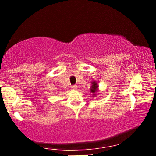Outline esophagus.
I'll return each mask as SVG.
<instances>
[{
	"label": "esophagus",
	"instance_id": "esophagus-1",
	"mask_svg": "<svg viewBox=\"0 0 156 156\" xmlns=\"http://www.w3.org/2000/svg\"><path fill=\"white\" fill-rule=\"evenodd\" d=\"M78 88V87H77L76 85H73V86H71V89H73V90H76Z\"/></svg>",
	"mask_w": 156,
	"mask_h": 156
}]
</instances>
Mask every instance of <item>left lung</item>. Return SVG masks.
<instances>
[{"instance_id":"1","label":"left lung","mask_w":156,"mask_h":156,"mask_svg":"<svg viewBox=\"0 0 156 156\" xmlns=\"http://www.w3.org/2000/svg\"><path fill=\"white\" fill-rule=\"evenodd\" d=\"M92 86H91V88H90V92L92 93V97H96L97 94L96 92H98V87H99V86H98V82L95 81V80H93L92 81Z\"/></svg>"}]
</instances>
